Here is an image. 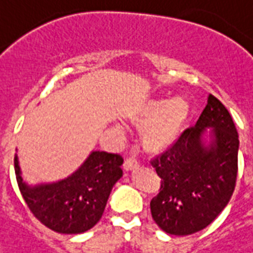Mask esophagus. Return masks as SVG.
Returning <instances> with one entry per match:
<instances>
[{
	"label": "esophagus",
	"mask_w": 253,
	"mask_h": 253,
	"mask_svg": "<svg viewBox=\"0 0 253 253\" xmlns=\"http://www.w3.org/2000/svg\"><path fill=\"white\" fill-rule=\"evenodd\" d=\"M139 168V164H137L136 160L133 159H127L123 164V169L126 170V171H131V170H135Z\"/></svg>",
	"instance_id": "obj_1"
}]
</instances>
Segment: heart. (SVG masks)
Segmentation results:
<instances>
[{
  "label": "heart",
  "mask_w": 253,
  "mask_h": 253,
  "mask_svg": "<svg viewBox=\"0 0 253 253\" xmlns=\"http://www.w3.org/2000/svg\"><path fill=\"white\" fill-rule=\"evenodd\" d=\"M191 106L184 97L152 98L131 116V122L143 128L141 143L152 155H162L173 148L190 120Z\"/></svg>",
  "instance_id": "b5f03b06"
}]
</instances>
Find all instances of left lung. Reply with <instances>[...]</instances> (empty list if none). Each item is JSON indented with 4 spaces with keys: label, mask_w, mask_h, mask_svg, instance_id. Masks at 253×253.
Here are the masks:
<instances>
[{
    "label": "left lung",
    "mask_w": 253,
    "mask_h": 253,
    "mask_svg": "<svg viewBox=\"0 0 253 253\" xmlns=\"http://www.w3.org/2000/svg\"><path fill=\"white\" fill-rule=\"evenodd\" d=\"M210 133V141L205 136ZM239 137L233 118L213 94L194 127L151 162L161 178L151 201L155 222L171 235L211 225L229 204L238 174Z\"/></svg>",
    "instance_id": "1"
}]
</instances>
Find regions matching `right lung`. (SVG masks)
I'll return each mask as SVG.
<instances>
[{
	"mask_svg": "<svg viewBox=\"0 0 253 253\" xmlns=\"http://www.w3.org/2000/svg\"><path fill=\"white\" fill-rule=\"evenodd\" d=\"M120 155L92 151L65 179L30 186L24 182L18 156L14 159L16 182L27 207L55 233L80 234L100 221L113 186L121 179Z\"/></svg>",
	"mask_w": 253,
	"mask_h": 253,
	"instance_id": "add662e5",
	"label": "right lung"
}]
</instances>
